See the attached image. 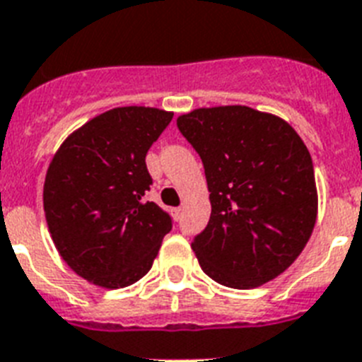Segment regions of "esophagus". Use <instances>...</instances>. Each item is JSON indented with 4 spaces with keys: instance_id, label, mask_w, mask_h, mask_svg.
Segmentation results:
<instances>
[{
    "instance_id": "1",
    "label": "esophagus",
    "mask_w": 362,
    "mask_h": 362,
    "mask_svg": "<svg viewBox=\"0 0 362 362\" xmlns=\"http://www.w3.org/2000/svg\"><path fill=\"white\" fill-rule=\"evenodd\" d=\"M182 214H184V208H182V206H180V208H175V209H173V215H175L176 221H180Z\"/></svg>"
}]
</instances>
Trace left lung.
Segmentation results:
<instances>
[{
  "label": "left lung",
  "mask_w": 362,
  "mask_h": 362,
  "mask_svg": "<svg viewBox=\"0 0 362 362\" xmlns=\"http://www.w3.org/2000/svg\"><path fill=\"white\" fill-rule=\"evenodd\" d=\"M176 127L208 182L211 215L191 243L202 270L233 289L274 279L300 256L317 221L308 147L289 123L248 106L199 108Z\"/></svg>",
  "instance_id": "left-lung-1"
}]
</instances>
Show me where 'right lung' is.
I'll return each instance as SVG.
<instances>
[{
  "instance_id": "1",
  "label": "right lung",
  "mask_w": 362,
  "mask_h": 362,
  "mask_svg": "<svg viewBox=\"0 0 362 362\" xmlns=\"http://www.w3.org/2000/svg\"><path fill=\"white\" fill-rule=\"evenodd\" d=\"M173 114L123 106L97 115L54 154L44 211L54 247L78 276L119 289L147 274L173 218L147 200L151 145Z\"/></svg>"
}]
</instances>
